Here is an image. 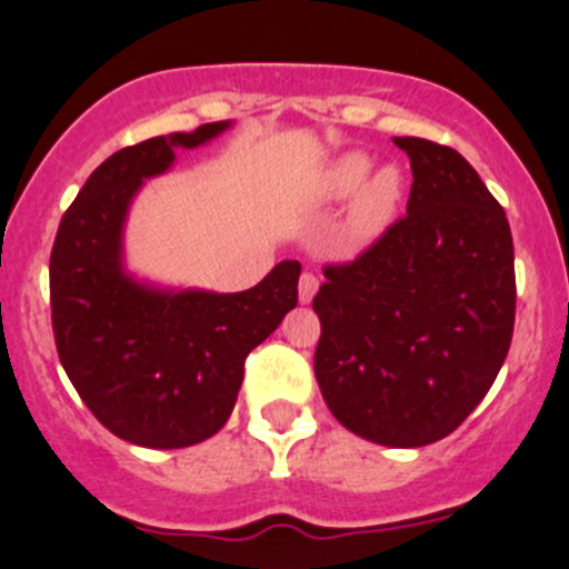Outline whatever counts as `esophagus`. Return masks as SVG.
Returning <instances> with one entry per match:
<instances>
[{
    "mask_svg": "<svg viewBox=\"0 0 569 569\" xmlns=\"http://www.w3.org/2000/svg\"><path fill=\"white\" fill-rule=\"evenodd\" d=\"M317 289H319L317 274H311V272L302 274V278H300V302H302V306H308V302L317 297Z\"/></svg>",
    "mask_w": 569,
    "mask_h": 569,
    "instance_id": "esophagus-1",
    "label": "esophagus"
}]
</instances>
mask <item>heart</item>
Segmentation results:
<instances>
[{"instance_id": "obj_1", "label": "heart", "mask_w": 569, "mask_h": 569, "mask_svg": "<svg viewBox=\"0 0 569 569\" xmlns=\"http://www.w3.org/2000/svg\"><path fill=\"white\" fill-rule=\"evenodd\" d=\"M306 200L313 209H332L347 200V220H343V244L360 250L375 244L388 228L405 200V176L396 164H382L375 170V159L363 151H343L308 181Z\"/></svg>"}]
</instances>
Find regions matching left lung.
<instances>
[{"mask_svg":"<svg viewBox=\"0 0 569 569\" xmlns=\"http://www.w3.org/2000/svg\"><path fill=\"white\" fill-rule=\"evenodd\" d=\"M393 142L410 157L407 217L358 261L325 269L313 371L341 427L418 449L455 432L507 360L515 244L462 153L421 137Z\"/></svg>","mask_w":569,"mask_h":569,"instance_id":"8db88e82","label":"left lung"}]
</instances>
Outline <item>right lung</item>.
Returning a JSON list of instances; mask_svg holds the SVG:
<instances>
[{"label": "right lung", "mask_w": 569, "mask_h": 569, "mask_svg": "<svg viewBox=\"0 0 569 569\" xmlns=\"http://www.w3.org/2000/svg\"><path fill=\"white\" fill-rule=\"evenodd\" d=\"M231 126L203 123L112 153L57 228L49 261L57 355L90 412L126 443L187 449L220 432L244 358L297 306L300 261H280L233 295L153 283L126 263V222L146 181Z\"/></svg>", "instance_id": "right-lung-1"}]
</instances>
